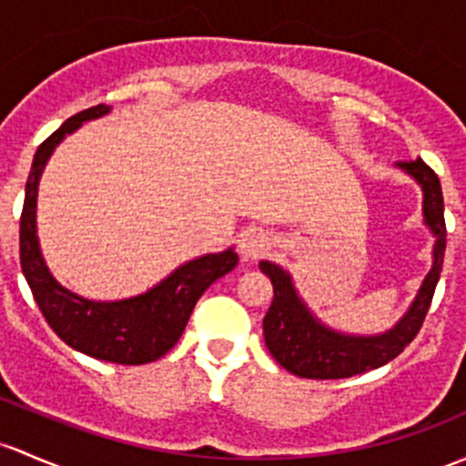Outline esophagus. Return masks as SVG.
<instances>
[{"instance_id":"obj_1","label":"esophagus","mask_w":466,"mask_h":466,"mask_svg":"<svg viewBox=\"0 0 466 466\" xmlns=\"http://www.w3.org/2000/svg\"><path fill=\"white\" fill-rule=\"evenodd\" d=\"M268 249H270V237L263 229H248L238 238V252L243 258H258Z\"/></svg>"}]
</instances>
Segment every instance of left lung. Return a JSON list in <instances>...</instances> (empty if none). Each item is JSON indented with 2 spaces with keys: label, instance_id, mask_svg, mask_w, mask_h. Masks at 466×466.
Masks as SVG:
<instances>
[{
  "label": "left lung",
  "instance_id": "left-lung-1",
  "mask_svg": "<svg viewBox=\"0 0 466 466\" xmlns=\"http://www.w3.org/2000/svg\"><path fill=\"white\" fill-rule=\"evenodd\" d=\"M415 183L422 187V214L427 228L433 232V266L406 315L390 330L381 335H344L321 323L308 310L299 297L292 277L277 263L261 261L258 268L272 281L274 299L263 317L266 346L274 360L306 380H341L380 369L400 355L422 328L435 286L440 281L447 249V225H444V198L440 178L422 158L398 163Z\"/></svg>",
  "mask_w": 466,
  "mask_h": 466
}]
</instances>
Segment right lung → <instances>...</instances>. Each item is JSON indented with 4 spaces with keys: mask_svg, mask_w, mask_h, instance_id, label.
<instances>
[{
    "mask_svg": "<svg viewBox=\"0 0 466 466\" xmlns=\"http://www.w3.org/2000/svg\"><path fill=\"white\" fill-rule=\"evenodd\" d=\"M111 106L97 105L71 116L37 147L26 180L19 218V261L39 310L65 344L102 361L138 366L156 361L176 346L192 315L196 301L217 279L238 263L234 248L205 254L176 268L145 295L120 301H93L66 290L46 268L37 241L35 208L39 176L56 147L85 122L106 116Z\"/></svg>",
    "mask_w": 466,
    "mask_h": 466,
    "instance_id": "add662e5",
    "label": "right lung"
}]
</instances>
